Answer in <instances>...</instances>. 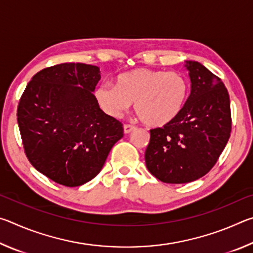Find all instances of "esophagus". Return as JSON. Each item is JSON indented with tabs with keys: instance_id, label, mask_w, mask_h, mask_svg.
Returning a JSON list of instances; mask_svg holds the SVG:
<instances>
[{
	"instance_id": "obj_1",
	"label": "esophagus",
	"mask_w": 253,
	"mask_h": 253,
	"mask_svg": "<svg viewBox=\"0 0 253 253\" xmlns=\"http://www.w3.org/2000/svg\"><path fill=\"white\" fill-rule=\"evenodd\" d=\"M136 127L129 125V124H126V125H124V131H125V134H129L132 130H135Z\"/></svg>"
}]
</instances>
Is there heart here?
I'll return each instance as SVG.
<instances>
[{"label": "heart", "instance_id": "heart-1", "mask_svg": "<svg viewBox=\"0 0 253 253\" xmlns=\"http://www.w3.org/2000/svg\"><path fill=\"white\" fill-rule=\"evenodd\" d=\"M188 95V81L178 71L140 68L117 77L116 85L102 83L95 97L110 117L119 118L134 101V109L144 124L157 127L177 116Z\"/></svg>", "mask_w": 253, "mask_h": 253}]
</instances>
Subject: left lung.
<instances>
[{
	"instance_id": "obj_1",
	"label": "left lung",
	"mask_w": 253,
	"mask_h": 253,
	"mask_svg": "<svg viewBox=\"0 0 253 253\" xmlns=\"http://www.w3.org/2000/svg\"><path fill=\"white\" fill-rule=\"evenodd\" d=\"M191 95L173 121L151 129L146 168L160 181L183 184L209 173L230 138V98L222 80L198 61H186Z\"/></svg>"
}]
</instances>
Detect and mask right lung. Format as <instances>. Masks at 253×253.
Returning <instances> with one entry per match:
<instances>
[{
    "mask_svg": "<svg viewBox=\"0 0 253 253\" xmlns=\"http://www.w3.org/2000/svg\"><path fill=\"white\" fill-rule=\"evenodd\" d=\"M99 68L61 63L32 77L18 106L29 162L53 182L80 186L100 172L123 124L99 108L93 96Z\"/></svg>",
    "mask_w": 253,
    "mask_h": 253,
    "instance_id": "obj_1",
    "label": "right lung"
}]
</instances>
